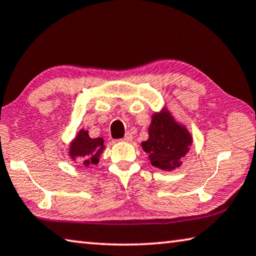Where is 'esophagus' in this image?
Wrapping results in <instances>:
<instances>
[{"instance_id":"esophagus-1","label":"esophagus","mask_w":256,"mask_h":256,"mask_svg":"<svg viewBox=\"0 0 256 256\" xmlns=\"http://www.w3.org/2000/svg\"><path fill=\"white\" fill-rule=\"evenodd\" d=\"M121 142H130L132 140V134H126V136L122 138V140H120Z\"/></svg>"}]
</instances>
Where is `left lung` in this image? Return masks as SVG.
Wrapping results in <instances>:
<instances>
[{"label": "left lung", "instance_id": "8db88e82", "mask_svg": "<svg viewBox=\"0 0 256 256\" xmlns=\"http://www.w3.org/2000/svg\"><path fill=\"white\" fill-rule=\"evenodd\" d=\"M192 142L186 126L178 124L171 112L164 109L152 116L148 140L142 142V147L154 168L170 172L181 166Z\"/></svg>", "mask_w": 256, "mask_h": 256}]
</instances>
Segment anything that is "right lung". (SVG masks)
I'll return each instance as SVG.
<instances>
[{
	"mask_svg": "<svg viewBox=\"0 0 256 256\" xmlns=\"http://www.w3.org/2000/svg\"><path fill=\"white\" fill-rule=\"evenodd\" d=\"M103 142H104L102 137L91 138L88 136V130L80 129L70 144V158L74 162L82 164L84 168H88L92 164L96 165L106 148Z\"/></svg>",
	"mask_w": 256,
	"mask_h": 256,
	"instance_id": "1",
	"label": "right lung"
}]
</instances>
